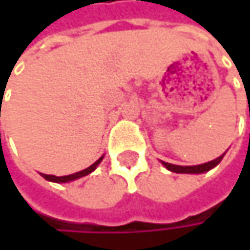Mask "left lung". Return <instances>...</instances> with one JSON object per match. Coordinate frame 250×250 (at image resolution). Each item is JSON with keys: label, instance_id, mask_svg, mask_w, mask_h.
I'll use <instances>...</instances> for the list:
<instances>
[{"label": "left lung", "instance_id": "obj_1", "mask_svg": "<svg viewBox=\"0 0 250 250\" xmlns=\"http://www.w3.org/2000/svg\"><path fill=\"white\" fill-rule=\"evenodd\" d=\"M225 155L226 152L222 156H219V158H216V159H213L210 162H206V164H201V165H194V167H181V165H174V164L164 162V161H161V162H162V165L168 171L175 172V174H204V172H208L210 169L216 168L222 162V159H223Z\"/></svg>", "mask_w": 250, "mask_h": 250}]
</instances>
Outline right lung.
<instances>
[{
  "label": "right lung",
  "instance_id": "add662e5",
  "mask_svg": "<svg viewBox=\"0 0 250 250\" xmlns=\"http://www.w3.org/2000/svg\"><path fill=\"white\" fill-rule=\"evenodd\" d=\"M103 158H104V155L98 159V161H95L91 167H88L86 169H82V171H79V172H75V174H71V175H65V176H55V175H46V174H42V176L44 178V179H47V181H50V182H58V184H63V182H71V181H75V179H79V178H82V176H85V175L91 174V172H94L95 169H97V167L101 164V161H103Z\"/></svg>",
  "mask_w": 250,
  "mask_h": 250
}]
</instances>
